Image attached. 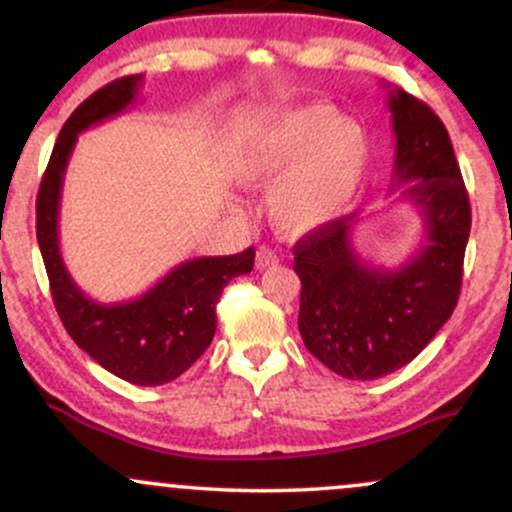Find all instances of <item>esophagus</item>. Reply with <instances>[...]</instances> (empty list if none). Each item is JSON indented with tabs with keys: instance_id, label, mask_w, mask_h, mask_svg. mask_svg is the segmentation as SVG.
I'll return each mask as SVG.
<instances>
[{
	"instance_id": "obj_1",
	"label": "esophagus",
	"mask_w": 512,
	"mask_h": 512,
	"mask_svg": "<svg viewBox=\"0 0 512 512\" xmlns=\"http://www.w3.org/2000/svg\"><path fill=\"white\" fill-rule=\"evenodd\" d=\"M276 262H279V255H276L272 248H267V245H260V248H257V255H255V267L257 269L274 267Z\"/></svg>"
}]
</instances>
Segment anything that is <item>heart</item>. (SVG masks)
Returning a JSON list of instances; mask_svg holds the SVG:
<instances>
[{"label":"heart","mask_w":512,"mask_h":512,"mask_svg":"<svg viewBox=\"0 0 512 512\" xmlns=\"http://www.w3.org/2000/svg\"><path fill=\"white\" fill-rule=\"evenodd\" d=\"M370 144L361 125L332 105H301L262 122L240 161L248 185H272V219L286 233H308L344 214L366 178Z\"/></svg>","instance_id":"obj_1"}]
</instances>
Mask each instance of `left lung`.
<instances>
[{
    "label": "left lung",
    "instance_id": "1",
    "mask_svg": "<svg viewBox=\"0 0 512 512\" xmlns=\"http://www.w3.org/2000/svg\"><path fill=\"white\" fill-rule=\"evenodd\" d=\"M397 139L395 180L424 216V243L399 269L370 267L351 243L356 216L315 228L293 248L301 279L298 330L317 361L349 380L407 366L460 298L472 209L448 129L411 93H387Z\"/></svg>",
    "mask_w": 512,
    "mask_h": 512
}]
</instances>
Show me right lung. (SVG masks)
Wrapping results in <instances>:
<instances>
[{
    "label": "right lung",
    "mask_w": 512,
    "mask_h": 512,
    "mask_svg": "<svg viewBox=\"0 0 512 512\" xmlns=\"http://www.w3.org/2000/svg\"><path fill=\"white\" fill-rule=\"evenodd\" d=\"M142 79V74L122 76L98 88L64 122L40 182L35 233L48 269L52 301L69 337L108 373L132 385L154 387L178 378L207 351L216 332V303L223 286L252 272L255 250L182 262L154 289L125 303H98L74 284L62 262L57 236L64 170L79 134L127 110Z\"/></svg>",
    "instance_id": "right-lung-1"
}]
</instances>
